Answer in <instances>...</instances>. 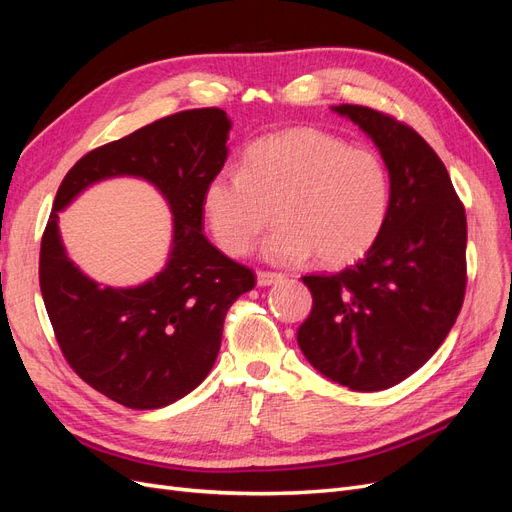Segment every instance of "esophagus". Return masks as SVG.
I'll return each mask as SVG.
<instances>
[{
    "mask_svg": "<svg viewBox=\"0 0 512 512\" xmlns=\"http://www.w3.org/2000/svg\"><path fill=\"white\" fill-rule=\"evenodd\" d=\"M280 280H284L282 273H275V271H258L256 273L258 286H271V284H277Z\"/></svg>",
    "mask_w": 512,
    "mask_h": 512,
    "instance_id": "esophagus-1",
    "label": "esophagus"
}]
</instances>
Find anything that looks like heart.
<instances>
[{
  "instance_id": "b5f03b06",
  "label": "heart",
  "mask_w": 512,
  "mask_h": 512,
  "mask_svg": "<svg viewBox=\"0 0 512 512\" xmlns=\"http://www.w3.org/2000/svg\"><path fill=\"white\" fill-rule=\"evenodd\" d=\"M275 218L265 254L322 267H344L380 239L391 211V175L369 149L318 128L267 134L203 190V213L215 245L228 256L252 252Z\"/></svg>"
}]
</instances>
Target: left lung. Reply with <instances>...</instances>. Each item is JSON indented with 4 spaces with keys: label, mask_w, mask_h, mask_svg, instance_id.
Here are the masks:
<instances>
[{
    "label": "left lung",
    "mask_w": 512,
    "mask_h": 512,
    "mask_svg": "<svg viewBox=\"0 0 512 512\" xmlns=\"http://www.w3.org/2000/svg\"><path fill=\"white\" fill-rule=\"evenodd\" d=\"M335 111L378 145L391 175V211L356 265L301 277L314 307L297 342L322 376L352 391H382L425 365L461 312L466 209L438 153L408 123L361 104Z\"/></svg>",
    "instance_id": "left-lung-1"
}]
</instances>
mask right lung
Masks as SVG:
<instances>
[{
  "instance_id": "obj_1",
  "label": "right lung",
  "mask_w": 512,
  "mask_h": 512,
  "mask_svg": "<svg viewBox=\"0 0 512 512\" xmlns=\"http://www.w3.org/2000/svg\"><path fill=\"white\" fill-rule=\"evenodd\" d=\"M230 121L222 108L162 117L76 162L61 181L40 245V290L68 365L91 389L132 410H156L194 391L218 359L230 305L254 271L203 235V190L222 170ZM151 180L176 215L167 269L136 289H100L65 256L56 211L106 176Z\"/></svg>"
}]
</instances>
